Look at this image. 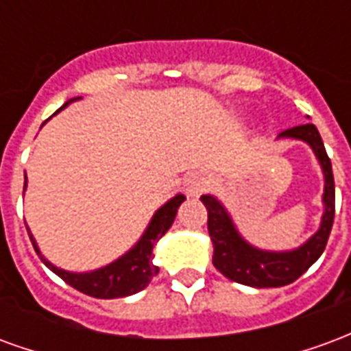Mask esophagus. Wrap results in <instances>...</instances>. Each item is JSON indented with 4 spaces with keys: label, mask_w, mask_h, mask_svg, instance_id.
Here are the masks:
<instances>
[{
    "label": "esophagus",
    "mask_w": 351,
    "mask_h": 351,
    "mask_svg": "<svg viewBox=\"0 0 351 351\" xmlns=\"http://www.w3.org/2000/svg\"><path fill=\"white\" fill-rule=\"evenodd\" d=\"M188 191H190V195H199V193H203V191L210 186V180L203 175H191L188 180Z\"/></svg>",
    "instance_id": "esophagus-1"
}]
</instances>
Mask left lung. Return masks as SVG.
I'll return each mask as SVG.
<instances>
[{"label": "left lung", "mask_w": 351, "mask_h": 351, "mask_svg": "<svg viewBox=\"0 0 351 351\" xmlns=\"http://www.w3.org/2000/svg\"><path fill=\"white\" fill-rule=\"evenodd\" d=\"M280 137L299 138L308 143L322 165L325 178L322 226L306 243L289 252H267L254 248L237 231L228 210L213 195H201L203 205L208 210V235L213 241V263L218 271L233 282L252 287H280L287 286L301 276L302 272L316 263L324 254L327 239L331 235L335 220V178H332L331 160L325 152L324 141L314 123H302L282 131Z\"/></svg>", "instance_id": "left-lung-1"}]
</instances>
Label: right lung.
Listing matches in <instances>:
<instances>
[{
    "label": "right lung",
    "mask_w": 351,
    "mask_h": 351,
    "mask_svg": "<svg viewBox=\"0 0 351 351\" xmlns=\"http://www.w3.org/2000/svg\"><path fill=\"white\" fill-rule=\"evenodd\" d=\"M77 99H80V97L69 99L64 107H67L71 101ZM184 199L186 197H184L182 193H178L171 201H167L158 213L154 214L148 228H146V231L141 237V241L128 254H123L122 258L108 263L107 267H101V269L92 272H69L64 271V269H58L56 265H52L49 259H45V256L37 248L34 235L29 231L27 233H29V241L34 244L35 252L41 258L43 263L47 265L52 272H56L65 284H69L75 289H79V291L90 295V297H95V299L128 297V295H133L141 291V289H145L152 282L154 276L158 274V271H160L152 263V248L154 244L158 243L161 237L167 233V229L173 226L176 210L184 203Z\"/></svg>",
    "instance_id": "right-lung-1"
}]
</instances>
